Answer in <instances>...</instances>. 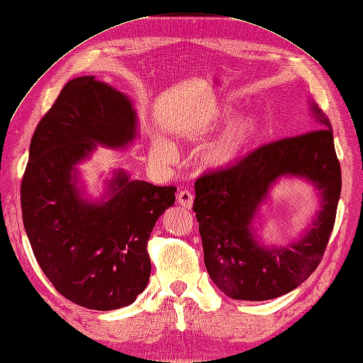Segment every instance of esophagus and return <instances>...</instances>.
Returning a JSON list of instances; mask_svg holds the SVG:
<instances>
[{
    "label": "esophagus",
    "mask_w": 363,
    "mask_h": 363,
    "mask_svg": "<svg viewBox=\"0 0 363 363\" xmlns=\"http://www.w3.org/2000/svg\"><path fill=\"white\" fill-rule=\"evenodd\" d=\"M177 204L182 206L184 210H191L194 206V195L187 191H182L177 195Z\"/></svg>",
    "instance_id": "34e87169"
}]
</instances>
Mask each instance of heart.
Here are the masks:
<instances>
[{"label": "heart", "instance_id": "1", "mask_svg": "<svg viewBox=\"0 0 363 363\" xmlns=\"http://www.w3.org/2000/svg\"><path fill=\"white\" fill-rule=\"evenodd\" d=\"M235 114V106H222L213 114L207 128L211 129V131L222 129L234 120ZM262 126L264 119L257 111H245L240 114L219 137L207 143L198 152L196 162L199 168L219 172L235 167L252 150L260 131H262ZM150 156L156 164L169 165L174 162L176 153H174L171 144H168L164 138L153 137L150 144Z\"/></svg>", "mask_w": 363, "mask_h": 363}]
</instances>
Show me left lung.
I'll return each instance as SVG.
<instances>
[{"label": "left lung", "instance_id": "8db88e82", "mask_svg": "<svg viewBox=\"0 0 363 363\" xmlns=\"http://www.w3.org/2000/svg\"><path fill=\"white\" fill-rule=\"evenodd\" d=\"M308 111L310 133L271 143L195 183L204 264L213 283L232 299L267 301L292 292L323 256L341 195V168L329 119L313 99ZM284 178L310 182L319 198L311 222L286 248L262 238L263 206Z\"/></svg>", "mask_w": 363, "mask_h": 363}]
</instances>
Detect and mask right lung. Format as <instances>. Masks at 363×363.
<instances>
[{
  "mask_svg": "<svg viewBox=\"0 0 363 363\" xmlns=\"http://www.w3.org/2000/svg\"><path fill=\"white\" fill-rule=\"evenodd\" d=\"M128 95L95 76L69 80L35 128L21 189L23 226L55 289L84 308L128 307L150 277L147 241L174 206L176 187L133 180L111 169L92 196L80 164L98 146L123 150L138 138Z\"/></svg>",
  "mask_w": 363,
  "mask_h": 363,
  "instance_id": "right-lung-1",
  "label": "right lung"
}]
</instances>
